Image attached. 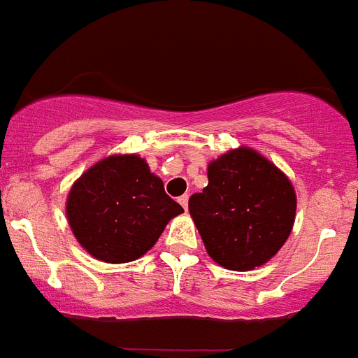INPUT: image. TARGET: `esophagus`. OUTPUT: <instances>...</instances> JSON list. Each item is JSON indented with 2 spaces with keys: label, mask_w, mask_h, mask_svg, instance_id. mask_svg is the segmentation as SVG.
<instances>
[{
  "label": "esophagus",
  "mask_w": 358,
  "mask_h": 358,
  "mask_svg": "<svg viewBox=\"0 0 358 358\" xmlns=\"http://www.w3.org/2000/svg\"><path fill=\"white\" fill-rule=\"evenodd\" d=\"M179 203H181V207L185 208V210H187V208H188V196H181V197H179Z\"/></svg>",
  "instance_id": "obj_1"
}]
</instances>
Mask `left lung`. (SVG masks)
<instances>
[{"mask_svg": "<svg viewBox=\"0 0 358 358\" xmlns=\"http://www.w3.org/2000/svg\"><path fill=\"white\" fill-rule=\"evenodd\" d=\"M208 185L188 199L207 253L227 270H253L287 242L296 192L281 170L240 148L208 164Z\"/></svg>", "mask_w": 358, "mask_h": 358, "instance_id": "left-lung-1", "label": "left lung"}]
</instances>
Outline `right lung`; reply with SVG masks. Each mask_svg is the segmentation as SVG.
I'll use <instances>...</instances> for the list:
<instances>
[{"label": "right lung", "instance_id": "add662e5", "mask_svg": "<svg viewBox=\"0 0 358 358\" xmlns=\"http://www.w3.org/2000/svg\"><path fill=\"white\" fill-rule=\"evenodd\" d=\"M182 207L136 155H113L87 170L71 187L66 214L79 244L110 264L150 251Z\"/></svg>", "mask_w": 358, "mask_h": 358}]
</instances>
